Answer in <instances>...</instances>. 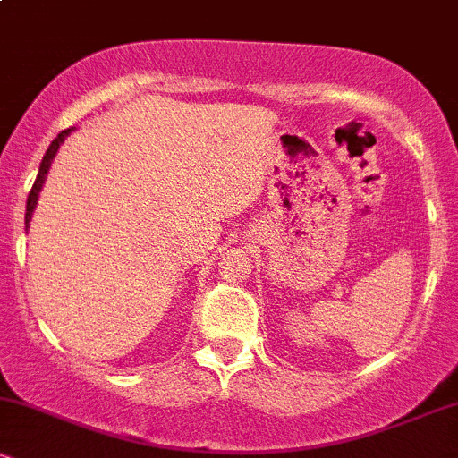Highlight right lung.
Returning <instances> with one entry per match:
<instances>
[{
  "label": "right lung",
  "instance_id": "add662e5",
  "mask_svg": "<svg viewBox=\"0 0 458 458\" xmlns=\"http://www.w3.org/2000/svg\"><path fill=\"white\" fill-rule=\"evenodd\" d=\"M72 131H75V129L71 127V129L62 131V133H57V138H55L54 141H51V146H49V148H47V152H45L43 163H40V167H38V176H36L34 187H31V191H30V196H28V207H25V230L30 228L31 215H34L36 202H38V193H40V189H43V182H45V178H47V172H49V167H51V161L55 159L57 148H60V146L64 144V140L68 138V135L72 133Z\"/></svg>",
  "mask_w": 458,
  "mask_h": 458
}]
</instances>
